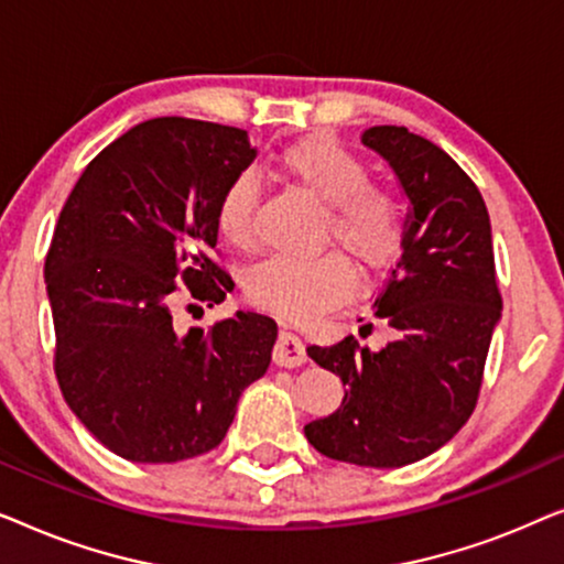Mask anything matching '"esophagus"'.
<instances>
[{
    "instance_id": "obj_1",
    "label": "esophagus",
    "mask_w": 564,
    "mask_h": 564,
    "mask_svg": "<svg viewBox=\"0 0 564 564\" xmlns=\"http://www.w3.org/2000/svg\"><path fill=\"white\" fill-rule=\"evenodd\" d=\"M272 359L276 367H300L307 361V354H305V346L300 338L292 334V330H282L280 338H276L274 344V351H272Z\"/></svg>"
}]
</instances>
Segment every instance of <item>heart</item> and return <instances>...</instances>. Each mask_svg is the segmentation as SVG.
<instances>
[{
  "label": "heart",
  "instance_id": "obj_1",
  "mask_svg": "<svg viewBox=\"0 0 564 564\" xmlns=\"http://www.w3.org/2000/svg\"><path fill=\"white\" fill-rule=\"evenodd\" d=\"M280 164L292 180L326 203L323 238L336 241L367 269L390 264L403 249L405 215L395 189L367 180V164L330 138H303L284 149ZM259 174L243 169L220 192L215 223L236 249L257 243ZM357 272L341 251L315 257L269 253L249 269L246 290L267 311L288 318H313L349 295Z\"/></svg>",
  "mask_w": 564,
  "mask_h": 564
}]
</instances>
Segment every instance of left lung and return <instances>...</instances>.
I'll list each match as a JSON object with an SVG mask.
<instances>
[{
    "mask_svg": "<svg viewBox=\"0 0 564 564\" xmlns=\"http://www.w3.org/2000/svg\"><path fill=\"white\" fill-rule=\"evenodd\" d=\"M361 143L390 161L411 199L403 253L375 300L392 341L367 349L344 336L307 346L315 365L341 377L346 395L336 413L307 423L305 436L330 459L403 467L434 454L473 415L503 300L488 207L465 169L403 126L367 128Z\"/></svg>",
    "mask_w": 564,
    "mask_h": 564,
    "instance_id": "1",
    "label": "left lung"
}]
</instances>
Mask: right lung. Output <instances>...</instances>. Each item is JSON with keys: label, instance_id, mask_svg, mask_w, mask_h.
<instances>
[{"label": "right lung", "instance_id": "add662e5", "mask_svg": "<svg viewBox=\"0 0 564 564\" xmlns=\"http://www.w3.org/2000/svg\"><path fill=\"white\" fill-rule=\"evenodd\" d=\"M253 156L241 128L145 120L89 161L58 215L45 257L53 369L76 419L122 459L172 465L215 449L272 361L264 313L189 330L174 318L234 290L213 257L215 207Z\"/></svg>", "mask_w": 564, "mask_h": 564}]
</instances>
